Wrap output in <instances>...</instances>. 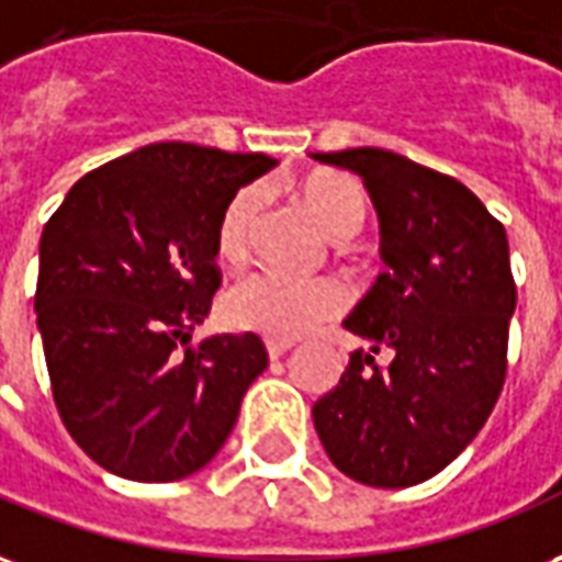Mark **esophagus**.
<instances>
[{
	"label": "esophagus",
	"instance_id": "34e87169",
	"mask_svg": "<svg viewBox=\"0 0 562 562\" xmlns=\"http://www.w3.org/2000/svg\"><path fill=\"white\" fill-rule=\"evenodd\" d=\"M290 347H293L290 341H266V353H269V359H281Z\"/></svg>",
	"mask_w": 562,
	"mask_h": 562
}]
</instances>
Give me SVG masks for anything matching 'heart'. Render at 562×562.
Masks as SVG:
<instances>
[{"instance_id": "b5f03b06", "label": "heart", "mask_w": 562, "mask_h": 562, "mask_svg": "<svg viewBox=\"0 0 562 562\" xmlns=\"http://www.w3.org/2000/svg\"><path fill=\"white\" fill-rule=\"evenodd\" d=\"M299 194L331 239H350L366 221L362 188L341 173L308 176ZM257 218H260V191L254 186L239 188L227 200L215 227V251L224 263L239 266L248 260ZM347 302H350L347 290L331 278L293 281L272 272H251L227 286L221 308L227 323L236 329L257 331L276 341H293L299 335H308L323 323L335 321L347 308Z\"/></svg>"}]
</instances>
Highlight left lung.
<instances>
[{"label":"left lung","instance_id":"obj_1","mask_svg":"<svg viewBox=\"0 0 562 562\" xmlns=\"http://www.w3.org/2000/svg\"><path fill=\"white\" fill-rule=\"evenodd\" d=\"M362 176L389 266L344 321L371 347L350 353L314 404V428L344 476L411 488L482 431L506 380L515 278L509 239L458 179L386 149L314 151ZM390 353L389 367L373 356Z\"/></svg>","mask_w":562,"mask_h":562}]
</instances>
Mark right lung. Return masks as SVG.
I'll list each match as a JSON object with an SVG mask.
<instances>
[{"label": "right lung", "instance_id": "obj_1", "mask_svg": "<svg viewBox=\"0 0 562 562\" xmlns=\"http://www.w3.org/2000/svg\"><path fill=\"white\" fill-rule=\"evenodd\" d=\"M263 151L151 143L74 182L41 233L35 311L63 425L134 482L206 467L269 366L263 341L191 331L221 286L215 227Z\"/></svg>", "mask_w": 562, "mask_h": 562}]
</instances>
